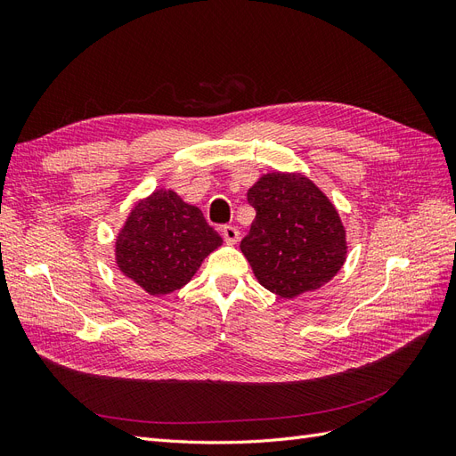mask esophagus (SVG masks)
Instances as JSON below:
<instances>
[{
    "label": "esophagus",
    "instance_id": "34e87169",
    "mask_svg": "<svg viewBox=\"0 0 456 456\" xmlns=\"http://www.w3.org/2000/svg\"><path fill=\"white\" fill-rule=\"evenodd\" d=\"M223 238L228 245H236L240 241V230L233 228V226H223Z\"/></svg>",
    "mask_w": 456,
    "mask_h": 456
}]
</instances>
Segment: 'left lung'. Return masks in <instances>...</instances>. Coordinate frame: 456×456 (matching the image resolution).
<instances>
[{"label": "left lung", "mask_w": 456, "mask_h": 456, "mask_svg": "<svg viewBox=\"0 0 456 456\" xmlns=\"http://www.w3.org/2000/svg\"><path fill=\"white\" fill-rule=\"evenodd\" d=\"M256 216L240 249L258 283L295 298L330 281L346 260V230L308 176L268 173L247 191Z\"/></svg>", "instance_id": "obj_1"}]
</instances>
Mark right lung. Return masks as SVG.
I'll use <instances>...</instances> for the list:
<instances>
[{
  "label": "right lung",
  "instance_id": "right-lung-1",
  "mask_svg": "<svg viewBox=\"0 0 456 456\" xmlns=\"http://www.w3.org/2000/svg\"><path fill=\"white\" fill-rule=\"evenodd\" d=\"M223 245L196 205L173 190H156L133 207L116 240V265L148 295L184 287L205 256Z\"/></svg>",
  "mask_w": 456,
  "mask_h": 456
}]
</instances>
